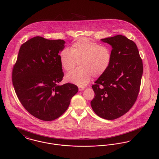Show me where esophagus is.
<instances>
[{
	"label": "esophagus",
	"instance_id": "esophagus-1",
	"mask_svg": "<svg viewBox=\"0 0 159 159\" xmlns=\"http://www.w3.org/2000/svg\"><path fill=\"white\" fill-rule=\"evenodd\" d=\"M84 89H85V88H81V87L79 88V91H84Z\"/></svg>",
	"mask_w": 159,
	"mask_h": 159
}]
</instances>
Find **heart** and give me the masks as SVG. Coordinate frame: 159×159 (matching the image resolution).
Instances as JSON below:
<instances>
[{"label": "heart", "mask_w": 159, "mask_h": 159, "mask_svg": "<svg viewBox=\"0 0 159 159\" xmlns=\"http://www.w3.org/2000/svg\"><path fill=\"white\" fill-rule=\"evenodd\" d=\"M111 60L112 53L108 46L86 38L75 42L70 50L64 48L59 53L61 65L66 71L73 70L78 62L80 67L67 73L66 80L80 87L86 86L92 76H102L108 70Z\"/></svg>", "instance_id": "1"}]
</instances>
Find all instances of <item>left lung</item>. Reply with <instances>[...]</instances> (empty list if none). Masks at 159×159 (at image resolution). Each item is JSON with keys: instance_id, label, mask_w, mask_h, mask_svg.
I'll use <instances>...</instances> for the list:
<instances>
[{"instance_id": "left-lung-1", "label": "left lung", "mask_w": 159, "mask_h": 159, "mask_svg": "<svg viewBox=\"0 0 159 159\" xmlns=\"http://www.w3.org/2000/svg\"><path fill=\"white\" fill-rule=\"evenodd\" d=\"M101 40L112 47L108 70L95 82L92 110L99 117L113 120L129 111L136 102L143 72L136 44L117 35Z\"/></svg>"}]
</instances>
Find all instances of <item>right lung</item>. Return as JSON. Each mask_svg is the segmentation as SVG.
<instances>
[{
	"mask_svg": "<svg viewBox=\"0 0 159 159\" xmlns=\"http://www.w3.org/2000/svg\"><path fill=\"white\" fill-rule=\"evenodd\" d=\"M63 40L35 37L21 46L12 71V81L18 99L34 117L53 120L66 112L78 87L59 85L64 73L59 53Z\"/></svg>",
	"mask_w": 159,
	"mask_h": 159,
	"instance_id": "1",
	"label": "right lung"
}]
</instances>
